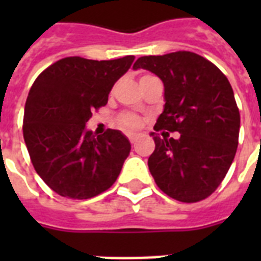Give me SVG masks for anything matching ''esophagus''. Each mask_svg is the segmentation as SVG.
Returning a JSON list of instances; mask_svg holds the SVG:
<instances>
[{
    "instance_id": "1",
    "label": "esophagus",
    "mask_w": 261,
    "mask_h": 261,
    "mask_svg": "<svg viewBox=\"0 0 261 261\" xmlns=\"http://www.w3.org/2000/svg\"><path fill=\"white\" fill-rule=\"evenodd\" d=\"M138 138H139L138 135H135V134H131L130 137H128V139H130V142H131V143H135V142H137V141H138Z\"/></svg>"
}]
</instances>
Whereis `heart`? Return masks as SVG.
Segmentation results:
<instances>
[{
    "label": "heart",
    "instance_id": "b5f03b06",
    "mask_svg": "<svg viewBox=\"0 0 261 261\" xmlns=\"http://www.w3.org/2000/svg\"><path fill=\"white\" fill-rule=\"evenodd\" d=\"M120 124L126 130H134V128H138L141 126V120L135 115H123L120 118Z\"/></svg>",
    "mask_w": 261,
    "mask_h": 261
}]
</instances>
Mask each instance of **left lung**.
<instances>
[{
    "mask_svg": "<svg viewBox=\"0 0 261 261\" xmlns=\"http://www.w3.org/2000/svg\"><path fill=\"white\" fill-rule=\"evenodd\" d=\"M134 70L151 71L164 84V111L150 133L147 160L155 184L171 198L199 202L214 192L234 160L240 112L226 75L200 55L177 51L141 57ZM177 130L171 139L165 130Z\"/></svg>",
    "mask_w": 261,
    "mask_h": 261,
    "instance_id": "left-lung-1",
    "label": "left lung"
}]
</instances>
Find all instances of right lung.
I'll use <instances>...</instances> for the list:
<instances>
[{
    "label": "right lung",
    "instance_id": "1",
    "mask_svg": "<svg viewBox=\"0 0 261 261\" xmlns=\"http://www.w3.org/2000/svg\"><path fill=\"white\" fill-rule=\"evenodd\" d=\"M134 59L69 57L35 80L22 134L36 173L61 196L93 198L116 181L130 154V141L111 128L96 137L87 123L94 110L106 106L112 87Z\"/></svg>",
    "mask_w": 261,
    "mask_h": 261
}]
</instances>
